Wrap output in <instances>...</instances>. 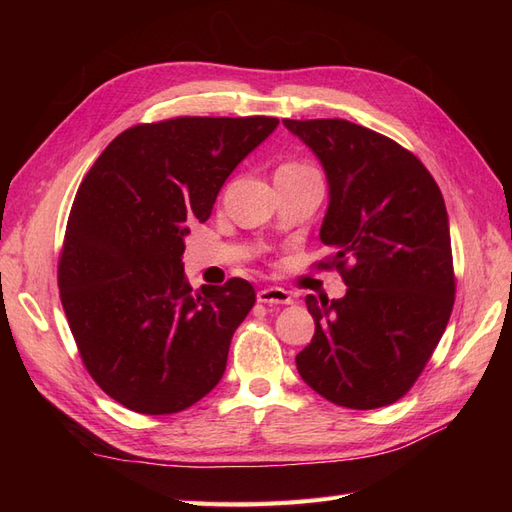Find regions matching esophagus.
Returning a JSON list of instances; mask_svg holds the SVG:
<instances>
[{
  "label": "esophagus",
  "instance_id": "1",
  "mask_svg": "<svg viewBox=\"0 0 512 512\" xmlns=\"http://www.w3.org/2000/svg\"><path fill=\"white\" fill-rule=\"evenodd\" d=\"M258 301L260 303H271V305H290L292 297H290V292L284 290V288L269 286V288L258 290Z\"/></svg>",
  "mask_w": 512,
  "mask_h": 512
}]
</instances>
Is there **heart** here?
I'll return each mask as SVG.
<instances>
[{"label":"heart","mask_w":512,"mask_h":512,"mask_svg":"<svg viewBox=\"0 0 512 512\" xmlns=\"http://www.w3.org/2000/svg\"><path fill=\"white\" fill-rule=\"evenodd\" d=\"M316 175V170L307 162H286L277 168V177H307Z\"/></svg>","instance_id":"obj_1"}]
</instances>
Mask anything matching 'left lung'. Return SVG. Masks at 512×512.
<instances>
[{
    "label": "left lung",
    "mask_w": 512,
    "mask_h": 512,
    "mask_svg": "<svg viewBox=\"0 0 512 512\" xmlns=\"http://www.w3.org/2000/svg\"><path fill=\"white\" fill-rule=\"evenodd\" d=\"M329 183L320 241L348 286L305 303L316 322L297 354L307 386L352 410L404 397L451 318L455 273L444 198L414 153L346 119H284Z\"/></svg>",
    "instance_id": "left-lung-1"
}]
</instances>
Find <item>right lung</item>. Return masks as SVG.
Masks as SVG:
<instances>
[{
	"mask_svg": "<svg viewBox=\"0 0 512 512\" xmlns=\"http://www.w3.org/2000/svg\"><path fill=\"white\" fill-rule=\"evenodd\" d=\"M275 117H175L121 132L89 168L66 226L57 284L100 389L134 412L175 414L224 376L254 307L250 282L192 286L185 235Z\"/></svg>",
	"mask_w": 512,
	"mask_h": 512,
	"instance_id": "obj_1",
	"label": "right lung"
}]
</instances>
